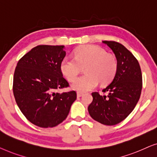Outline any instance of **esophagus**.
I'll use <instances>...</instances> for the list:
<instances>
[{
	"mask_svg": "<svg viewBox=\"0 0 157 157\" xmlns=\"http://www.w3.org/2000/svg\"><path fill=\"white\" fill-rule=\"evenodd\" d=\"M83 94H84V93H82V92H77V97H78V98H80L81 96L83 95Z\"/></svg>",
	"mask_w": 157,
	"mask_h": 157,
	"instance_id": "34e87169",
	"label": "esophagus"
}]
</instances>
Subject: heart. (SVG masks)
<instances>
[{
	"label": "heart",
	"mask_w": 157,
	"mask_h": 157,
	"mask_svg": "<svg viewBox=\"0 0 157 157\" xmlns=\"http://www.w3.org/2000/svg\"><path fill=\"white\" fill-rule=\"evenodd\" d=\"M86 75L81 76L72 84V89L85 92L98 85H107L115 76L118 63L116 57L107 54L103 48L97 45H83L75 49L74 58L66 57L60 63V70L69 81H73L85 67Z\"/></svg>",
	"instance_id": "1"
}]
</instances>
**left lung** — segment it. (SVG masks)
<instances>
[{"label":"left lung","instance_id":"left-lung-1","mask_svg":"<svg viewBox=\"0 0 157 157\" xmlns=\"http://www.w3.org/2000/svg\"><path fill=\"white\" fill-rule=\"evenodd\" d=\"M112 51L117 60V73L100 95L92 92V103L88 107L91 117L105 125H115L127 118L140 98L142 88V71L137 59L122 44L102 41Z\"/></svg>","mask_w":157,"mask_h":157}]
</instances>
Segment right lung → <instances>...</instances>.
<instances>
[{"mask_svg": "<svg viewBox=\"0 0 157 157\" xmlns=\"http://www.w3.org/2000/svg\"><path fill=\"white\" fill-rule=\"evenodd\" d=\"M64 45H38L18 61L13 77V94L19 109L33 124L54 127L63 122L75 101V91H55L68 87L60 63Z\"/></svg>", "mask_w": 157, "mask_h": 157, "instance_id": "add662e5", "label": "right lung"}]
</instances>
